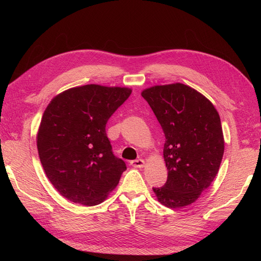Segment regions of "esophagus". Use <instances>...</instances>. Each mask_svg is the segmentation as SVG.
Listing matches in <instances>:
<instances>
[{
  "label": "esophagus",
  "mask_w": 261,
  "mask_h": 261,
  "mask_svg": "<svg viewBox=\"0 0 261 261\" xmlns=\"http://www.w3.org/2000/svg\"><path fill=\"white\" fill-rule=\"evenodd\" d=\"M130 165H133L134 168H144L145 167V160L143 159H137V160H134L130 162Z\"/></svg>",
  "instance_id": "1"
}]
</instances>
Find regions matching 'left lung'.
<instances>
[{
  "mask_svg": "<svg viewBox=\"0 0 261 261\" xmlns=\"http://www.w3.org/2000/svg\"><path fill=\"white\" fill-rule=\"evenodd\" d=\"M165 136L167 183L152 188L168 208L192 204L211 185L224 153L220 115L211 101L187 85H156L141 91Z\"/></svg>",
  "mask_w": 261,
  "mask_h": 261,
  "instance_id": "obj_1",
  "label": "left lung"
}]
</instances>
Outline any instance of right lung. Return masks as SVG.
Listing matches in <instances>:
<instances>
[{"instance_id": "1", "label": "right lung", "mask_w": 261, "mask_h": 261, "mask_svg": "<svg viewBox=\"0 0 261 261\" xmlns=\"http://www.w3.org/2000/svg\"><path fill=\"white\" fill-rule=\"evenodd\" d=\"M132 93L96 84L67 89L44 110L37 133L46 177L69 201L96 206L117 186L125 162L116 158L106 124Z\"/></svg>"}]
</instances>
